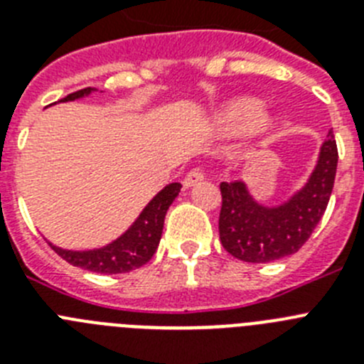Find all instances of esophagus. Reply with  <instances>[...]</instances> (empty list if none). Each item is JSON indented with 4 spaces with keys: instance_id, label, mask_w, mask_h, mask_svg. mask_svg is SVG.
I'll list each match as a JSON object with an SVG mask.
<instances>
[{
    "instance_id": "esophagus-1",
    "label": "esophagus",
    "mask_w": 364,
    "mask_h": 364,
    "mask_svg": "<svg viewBox=\"0 0 364 364\" xmlns=\"http://www.w3.org/2000/svg\"><path fill=\"white\" fill-rule=\"evenodd\" d=\"M200 180H204V169L202 167H193L191 171L184 176V186L186 188H191V186L198 184Z\"/></svg>"
}]
</instances>
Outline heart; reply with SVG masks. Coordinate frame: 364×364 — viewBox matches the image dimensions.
Listing matches in <instances>:
<instances>
[{
	"mask_svg": "<svg viewBox=\"0 0 364 364\" xmlns=\"http://www.w3.org/2000/svg\"><path fill=\"white\" fill-rule=\"evenodd\" d=\"M262 107L257 100L242 98L237 100L222 114V124L228 131H242L247 125H252L257 122V131L259 133H266L269 129V120L266 117L259 118Z\"/></svg>",
	"mask_w": 364,
	"mask_h": 364,
	"instance_id": "1",
	"label": "heart"
}]
</instances>
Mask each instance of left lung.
Listing matches in <instances>:
<instances>
[{"label": "left lung", "mask_w": 364, "mask_h": 364, "mask_svg": "<svg viewBox=\"0 0 364 364\" xmlns=\"http://www.w3.org/2000/svg\"><path fill=\"white\" fill-rule=\"evenodd\" d=\"M337 160L336 136L330 131L310 182L281 208L253 202L242 182H220L218 233L224 250L244 262H269L299 252L326 211Z\"/></svg>", "instance_id": "1"}]
</instances>
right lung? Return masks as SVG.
I'll list each match as a JSON object with an SVG mask.
<instances>
[{
	"label": "right lung",
	"instance_id": "add662e5",
	"mask_svg": "<svg viewBox=\"0 0 364 364\" xmlns=\"http://www.w3.org/2000/svg\"><path fill=\"white\" fill-rule=\"evenodd\" d=\"M91 91L92 87H85V89H80L76 92H70L60 102L82 98V96L89 95ZM180 188L182 186L178 182H173L167 188H164L147 204V208L142 211V215L138 217L133 226L125 231L120 239L102 247V250L69 252V250H62V247H56L53 244H50V247L69 264L89 269V272L112 275V273H127L131 269L140 268L146 262H149L151 257L156 252V247H159L164 230V218H166L169 205L173 204V200L180 193Z\"/></svg>",
	"mask_w": 364,
	"mask_h": 364
}]
</instances>
